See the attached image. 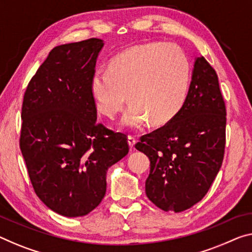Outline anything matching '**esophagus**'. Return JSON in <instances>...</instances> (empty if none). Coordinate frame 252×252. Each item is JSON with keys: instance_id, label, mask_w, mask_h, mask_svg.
Returning <instances> with one entry per match:
<instances>
[{"instance_id": "1", "label": "esophagus", "mask_w": 252, "mask_h": 252, "mask_svg": "<svg viewBox=\"0 0 252 252\" xmlns=\"http://www.w3.org/2000/svg\"><path fill=\"white\" fill-rule=\"evenodd\" d=\"M127 141H128L129 148H130V149H134L135 143H136V138H135L134 136H131V135H129V136L127 137Z\"/></svg>"}]
</instances>
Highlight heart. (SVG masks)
Wrapping results in <instances>:
<instances>
[{"mask_svg": "<svg viewBox=\"0 0 252 252\" xmlns=\"http://www.w3.org/2000/svg\"><path fill=\"white\" fill-rule=\"evenodd\" d=\"M189 63L177 45L149 42L124 50L111 60L108 71H96L90 91L96 110L114 118L127 101L131 106L121 125L141 129L148 122L161 126L179 113L189 86Z\"/></svg>", "mask_w": 252, "mask_h": 252, "instance_id": "b5f03b06", "label": "heart"}]
</instances>
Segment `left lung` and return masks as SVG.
<instances>
[{
    "mask_svg": "<svg viewBox=\"0 0 252 252\" xmlns=\"http://www.w3.org/2000/svg\"><path fill=\"white\" fill-rule=\"evenodd\" d=\"M225 115L218 74L197 57L179 113L135 145L150 158L145 192L156 206L183 212L206 195L223 162Z\"/></svg>",
    "mask_w": 252,
    "mask_h": 252,
    "instance_id": "1",
    "label": "left lung"
}]
</instances>
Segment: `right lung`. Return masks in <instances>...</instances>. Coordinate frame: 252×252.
<instances>
[{
	"label": "right lung",
	"instance_id": "1",
	"mask_svg": "<svg viewBox=\"0 0 252 252\" xmlns=\"http://www.w3.org/2000/svg\"><path fill=\"white\" fill-rule=\"evenodd\" d=\"M103 40L60 45L23 96L20 150L34 192L50 210L84 216L101 203L107 170L127 156L125 134L96 123L90 82Z\"/></svg>",
	"mask_w": 252,
	"mask_h": 252
}]
</instances>
